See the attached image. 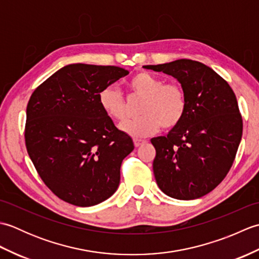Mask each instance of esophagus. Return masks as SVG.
Segmentation results:
<instances>
[{
  "instance_id": "1",
  "label": "esophagus",
  "mask_w": 259,
  "mask_h": 259,
  "mask_svg": "<svg viewBox=\"0 0 259 259\" xmlns=\"http://www.w3.org/2000/svg\"><path fill=\"white\" fill-rule=\"evenodd\" d=\"M134 144H135L136 147H140V146L146 144V140H142V139H134Z\"/></svg>"
}]
</instances>
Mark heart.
<instances>
[{
    "label": "heart",
    "instance_id": "1",
    "mask_svg": "<svg viewBox=\"0 0 259 259\" xmlns=\"http://www.w3.org/2000/svg\"><path fill=\"white\" fill-rule=\"evenodd\" d=\"M131 97L142 98L140 118L120 124L123 133L133 137H147L159 129L171 130L180 124L187 111V93L179 83L166 82L149 72H138L126 82ZM99 103L108 117L122 121L129 115L130 107L114 87H106L99 93Z\"/></svg>",
    "mask_w": 259,
    "mask_h": 259
}]
</instances>
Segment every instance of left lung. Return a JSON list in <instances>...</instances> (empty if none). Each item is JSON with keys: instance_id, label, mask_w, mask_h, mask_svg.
<instances>
[{"instance_id": "1", "label": "left lung", "mask_w": 259, "mask_h": 259, "mask_svg": "<svg viewBox=\"0 0 259 259\" xmlns=\"http://www.w3.org/2000/svg\"><path fill=\"white\" fill-rule=\"evenodd\" d=\"M144 68L172 75L188 100L180 124L151 139L157 185L176 199L205 196L226 177L240 144L243 118L235 93L226 80L198 61L180 59Z\"/></svg>"}]
</instances>
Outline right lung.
<instances>
[{"label":"right lung","mask_w":259,"mask_h":259,"mask_svg":"<svg viewBox=\"0 0 259 259\" xmlns=\"http://www.w3.org/2000/svg\"><path fill=\"white\" fill-rule=\"evenodd\" d=\"M126 70L113 65H65L38 85L27 103L26 150L43 183L79 207L111 197L133 139L114 125L99 93Z\"/></svg>","instance_id":"1"}]
</instances>
